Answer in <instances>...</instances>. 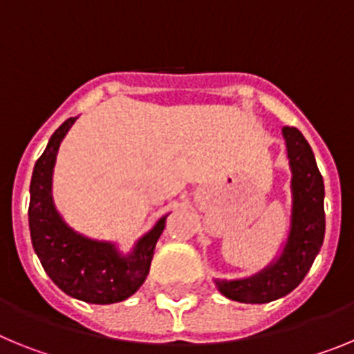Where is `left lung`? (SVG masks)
Returning <instances> with one entry per match:
<instances>
[{"mask_svg": "<svg viewBox=\"0 0 354 354\" xmlns=\"http://www.w3.org/2000/svg\"><path fill=\"white\" fill-rule=\"evenodd\" d=\"M290 168L289 236L282 253L264 270L241 280H214L225 298L270 303L294 290L314 264L324 241V183L314 152L296 127H283Z\"/></svg>", "mask_w": 354, "mask_h": 354, "instance_id": "obj_1", "label": "left lung"}]
</instances>
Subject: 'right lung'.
I'll return each instance as SVG.
<instances>
[{
    "label": "right lung",
    "instance_id": "add662e5",
    "mask_svg": "<svg viewBox=\"0 0 354 354\" xmlns=\"http://www.w3.org/2000/svg\"><path fill=\"white\" fill-rule=\"evenodd\" d=\"M76 120L67 118L53 133L33 168L28 207L31 245L44 271L65 294L93 305H109L124 301L143 286L168 214L126 255L115 243L90 239L65 223L53 202V170L62 140Z\"/></svg>",
    "mask_w": 354,
    "mask_h": 354
}]
</instances>
